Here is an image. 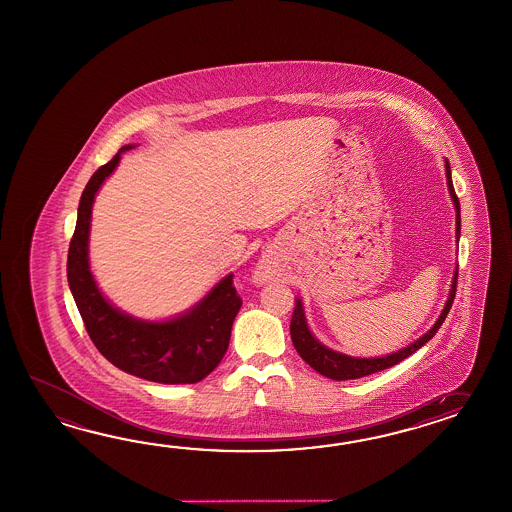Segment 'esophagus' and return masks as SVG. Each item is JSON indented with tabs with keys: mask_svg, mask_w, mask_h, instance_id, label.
Segmentation results:
<instances>
[{
	"mask_svg": "<svg viewBox=\"0 0 512 512\" xmlns=\"http://www.w3.org/2000/svg\"><path fill=\"white\" fill-rule=\"evenodd\" d=\"M257 277H259V279H264V277H268V270H266V268H259V272H257Z\"/></svg>",
	"mask_w": 512,
	"mask_h": 512,
	"instance_id": "obj_1",
	"label": "esophagus"
}]
</instances>
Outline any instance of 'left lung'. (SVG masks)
Returning a JSON list of instances; mask_svg holds the SVG:
<instances>
[{
	"mask_svg": "<svg viewBox=\"0 0 512 512\" xmlns=\"http://www.w3.org/2000/svg\"><path fill=\"white\" fill-rule=\"evenodd\" d=\"M446 178H448V189L452 194V200H454L455 211H457V231H455V237L459 240L461 235V211H459V198L454 191V183H452V171H450V163L446 161ZM457 275L459 270L455 272L454 283H452V292L450 297L444 305L443 314L437 319V323L433 325L432 330H428L422 338L411 343L406 349L398 351V353L389 354L384 358H353V356H345V354L336 353V351H330L325 345H321L307 327V321H305V314H303V305L301 301L296 299V307L292 312V321H290V336L294 341V347H296L299 356L307 362L314 371H318L319 375L327 376L332 380H354V378H362V376L373 375L378 371H384L389 369L393 365H397L398 362L406 360L408 356L419 351L422 345L426 341L432 340L435 336V332L441 329V325L444 323V319L448 316L452 303H454L455 290H457Z\"/></svg>",
	"mask_w": 512,
	"mask_h": 512,
	"instance_id": "1",
	"label": "left lung"
}]
</instances>
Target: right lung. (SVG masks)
<instances>
[{
    "label": "right lung",
    "instance_id": "right-lung-1",
    "mask_svg": "<svg viewBox=\"0 0 512 512\" xmlns=\"http://www.w3.org/2000/svg\"><path fill=\"white\" fill-rule=\"evenodd\" d=\"M123 147L93 172L82 191L75 233L69 242L68 283L93 345L121 371L159 384H196L215 371L228 351L233 319L242 305L233 275L180 318L147 323L112 307L93 281L88 264L91 204L114 172Z\"/></svg>",
    "mask_w": 512,
    "mask_h": 512
}]
</instances>
